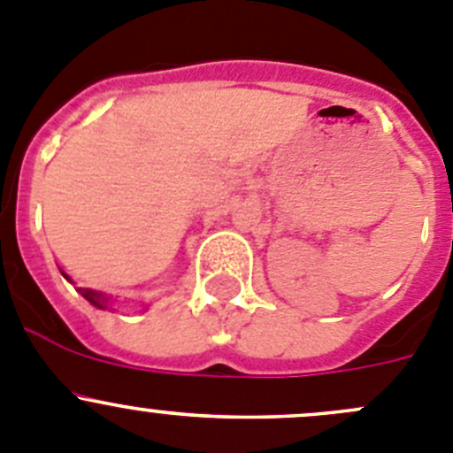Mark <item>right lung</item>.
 Returning <instances> with one entry per match:
<instances>
[{"label": "right lung", "mask_w": 453, "mask_h": 453, "mask_svg": "<svg viewBox=\"0 0 453 453\" xmlns=\"http://www.w3.org/2000/svg\"><path fill=\"white\" fill-rule=\"evenodd\" d=\"M62 275L68 280V282H73V280L68 278V275L64 273V271H62ZM73 284H75V282H73ZM75 288H77V291H80L81 296H84L86 300H88L90 304H93V307H97V309H109L111 304L115 303L113 296H106V294H102V291H95V288H84V287H75Z\"/></svg>", "instance_id": "add662e5"}]
</instances>
